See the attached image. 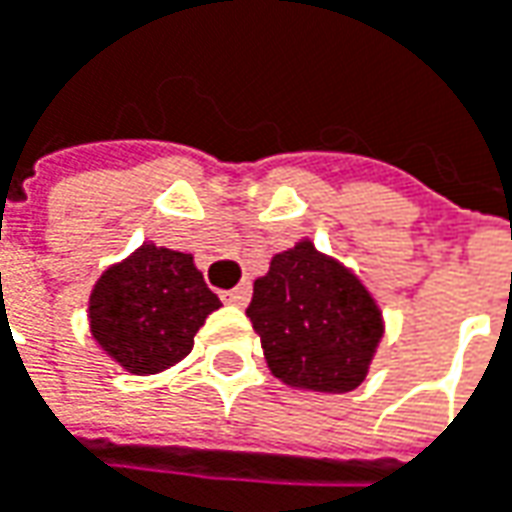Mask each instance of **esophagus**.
<instances>
[{
  "label": "esophagus",
  "mask_w": 512,
  "mask_h": 512,
  "mask_svg": "<svg viewBox=\"0 0 512 512\" xmlns=\"http://www.w3.org/2000/svg\"><path fill=\"white\" fill-rule=\"evenodd\" d=\"M249 295H252V286L243 280V283H237L234 289H226V292H223V300L232 303V306H246V303H249Z\"/></svg>",
  "instance_id": "obj_1"
}]
</instances>
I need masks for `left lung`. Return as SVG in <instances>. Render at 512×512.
Instances as JSON below:
<instances>
[{
  "instance_id": "1",
  "label": "left lung",
  "mask_w": 512,
  "mask_h": 512,
  "mask_svg": "<svg viewBox=\"0 0 512 512\" xmlns=\"http://www.w3.org/2000/svg\"><path fill=\"white\" fill-rule=\"evenodd\" d=\"M272 375L312 392H349L367 378L384 338L381 309L312 240L272 257L246 309Z\"/></svg>"
}]
</instances>
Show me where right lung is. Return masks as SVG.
Returning a JSON list of instances; mask_svg holds the SVG:
<instances>
[{
	"label": "right lung",
	"instance_id": "1",
	"mask_svg": "<svg viewBox=\"0 0 512 512\" xmlns=\"http://www.w3.org/2000/svg\"><path fill=\"white\" fill-rule=\"evenodd\" d=\"M220 298L191 255L143 243L97 280L88 318L94 341L134 375H154L183 361Z\"/></svg>",
	"mask_w": 512,
	"mask_h": 512
}]
</instances>
